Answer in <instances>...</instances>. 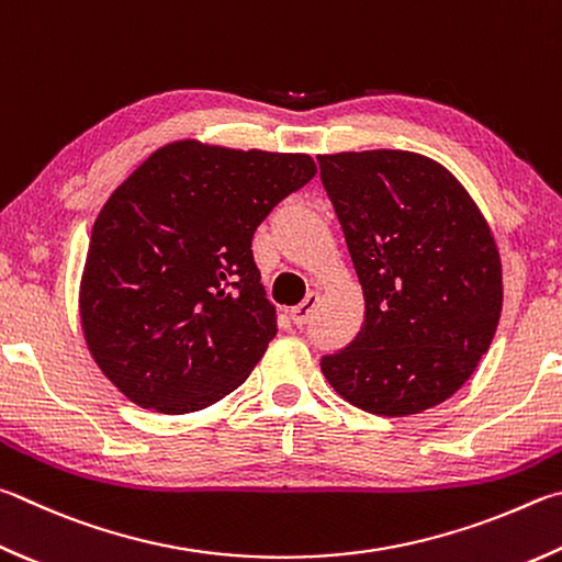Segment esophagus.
I'll use <instances>...</instances> for the list:
<instances>
[{
	"mask_svg": "<svg viewBox=\"0 0 562 562\" xmlns=\"http://www.w3.org/2000/svg\"><path fill=\"white\" fill-rule=\"evenodd\" d=\"M316 302H319V294H316V292H310L307 297H304V302H302V304H297V307H292V310H290L292 322L297 324V326H304V324H307V322L312 319V312H314V307H316Z\"/></svg>",
	"mask_w": 562,
	"mask_h": 562,
	"instance_id": "obj_1",
	"label": "esophagus"
}]
</instances>
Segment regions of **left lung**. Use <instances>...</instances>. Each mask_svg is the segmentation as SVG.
<instances>
[{"label":"left lung","instance_id":"obj_1","mask_svg":"<svg viewBox=\"0 0 562 562\" xmlns=\"http://www.w3.org/2000/svg\"><path fill=\"white\" fill-rule=\"evenodd\" d=\"M316 161L366 300L361 331L322 359L326 381L373 415L440 405L474 373L502 316L492 231L462 183L423 155Z\"/></svg>","mask_w":562,"mask_h":562}]
</instances>
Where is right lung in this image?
Instances as JSON below:
<instances>
[{
  "label": "right lung",
  "instance_id": "obj_1",
  "mask_svg": "<svg viewBox=\"0 0 562 562\" xmlns=\"http://www.w3.org/2000/svg\"><path fill=\"white\" fill-rule=\"evenodd\" d=\"M314 175L307 155L187 139L112 193L90 236L80 319L117 391L183 415L246 383L278 334L252 233Z\"/></svg>",
  "mask_w": 562,
  "mask_h": 562
}]
</instances>
